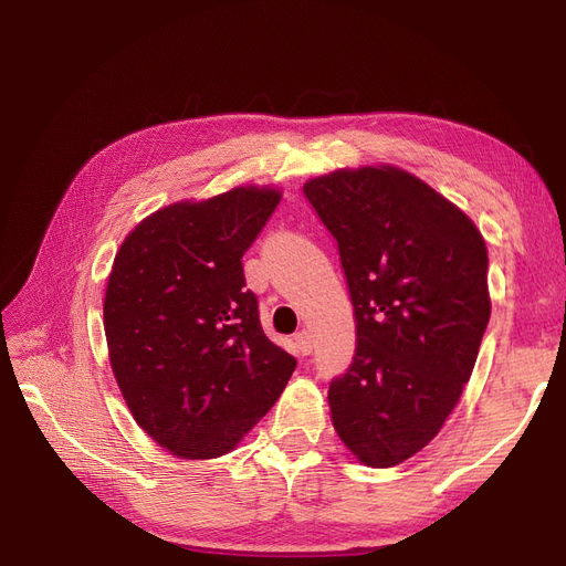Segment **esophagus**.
<instances>
[{
    "label": "esophagus",
    "instance_id": "obj_1",
    "mask_svg": "<svg viewBox=\"0 0 566 566\" xmlns=\"http://www.w3.org/2000/svg\"><path fill=\"white\" fill-rule=\"evenodd\" d=\"M295 342H297V349H300L304 356L312 354V349H314V337H312L310 331H300V333L295 335Z\"/></svg>",
    "mask_w": 566,
    "mask_h": 566
}]
</instances>
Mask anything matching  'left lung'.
<instances>
[{
  "label": "left lung",
  "instance_id": "left-lung-1",
  "mask_svg": "<svg viewBox=\"0 0 566 566\" xmlns=\"http://www.w3.org/2000/svg\"><path fill=\"white\" fill-rule=\"evenodd\" d=\"M337 243L356 318L333 378V424L370 468H394L441 430L470 380L491 316L482 233L397 167L337 169L304 184Z\"/></svg>",
  "mask_w": 566,
  "mask_h": 566
}]
</instances>
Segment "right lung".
I'll return each instance as SVG.
<instances>
[{
  "label": "right lung",
  "mask_w": 566,
  "mask_h": 566,
  "mask_svg": "<svg viewBox=\"0 0 566 566\" xmlns=\"http://www.w3.org/2000/svg\"><path fill=\"white\" fill-rule=\"evenodd\" d=\"M279 200L241 186L169 205L115 254L104 302L115 380L142 430L179 458L229 453L297 366L264 335L243 273Z\"/></svg>",
  "instance_id": "obj_1"
}]
</instances>
